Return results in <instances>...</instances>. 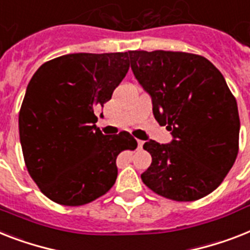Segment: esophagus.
Here are the masks:
<instances>
[{"label":"esophagus","instance_id":"1","mask_svg":"<svg viewBox=\"0 0 250 250\" xmlns=\"http://www.w3.org/2000/svg\"><path fill=\"white\" fill-rule=\"evenodd\" d=\"M137 145H139V149H141L144 145V141L143 140H137Z\"/></svg>","mask_w":250,"mask_h":250}]
</instances>
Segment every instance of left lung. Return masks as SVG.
Returning a JSON list of instances; mask_svg holds the SVG:
<instances>
[{
    "instance_id": "1",
    "label": "left lung",
    "mask_w": 250,
    "mask_h": 250,
    "mask_svg": "<svg viewBox=\"0 0 250 250\" xmlns=\"http://www.w3.org/2000/svg\"><path fill=\"white\" fill-rule=\"evenodd\" d=\"M132 72L151 96L153 114L173 140H149L153 162L141 174L155 194L194 202L216 190L239 151L237 104L224 76L200 55L128 51Z\"/></svg>"
}]
</instances>
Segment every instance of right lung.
I'll return each mask as SVG.
<instances>
[{
	"label": "right lung",
	"instance_id": "1",
	"mask_svg": "<svg viewBox=\"0 0 250 250\" xmlns=\"http://www.w3.org/2000/svg\"><path fill=\"white\" fill-rule=\"evenodd\" d=\"M129 69L127 52L69 54L44 62L26 87L19 135L30 177L52 202L77 207L115 184L117 157L135 150L128 132L107 136L96 110L111 99Z\"/></svg>",
	"mask_w": 250,
	"mask_h": 250
}]
</instances>
